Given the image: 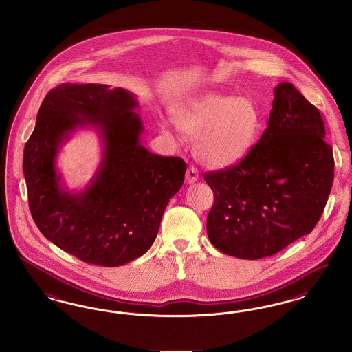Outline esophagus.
<instances>
[{
	"instance_id": "esophagus-1",
	"label": "esophagus",
	"mask_w": 352,
	"mask_h": 352,
	"mask_svg": "<svg viewBox=\"0 0 352 352\" xmlns=\"http://www.w3.org/2000/svg\"><path fill=\"white\" fill-rule=\"evenodd\" d=\"M199 180V170L195 167V166H190L188 170H186V175H185V182L188 184L196 183Z\"/></svg>"
}]
</instances>
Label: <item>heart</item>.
Segmentation results:
<instances>
[{"mask_svg":"<svg viewBox=\"0 0 352 352\" xmlns=\"http://www.w3.org/2000/svg\"><path fill=\"white\" fill-rule=\"evenodd\" d=\"M172 121L184 135L195 139V155L209 168L241 163L259 138L261 116L245 97L206 92L184 100L172 109ZM160 129L170 134L167 123Z\"/></svg>","mask_w":352,"mask_h":352,"instance_id":"obj_1","label":"heart"}]
</instances>
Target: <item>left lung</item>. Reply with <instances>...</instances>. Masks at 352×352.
Segmentation results:
<instances>
[{"mask_svg":"<svg viewBox=\"0 0 352 352\" xmlns=\"http://www.w3.org/2000/svg\"><path fill=\"white\" fill-rule=\"evenodd\" d=\"M259 142L228 169L208 172L214 192L206 231L221 252L239 259L275 255L311 232L334 182L324 123L292 82H280Z\"/></svg>","mask_w":352,"mask_h":352,"instance_id":"left-lung-1","label":"left lung"}]
</instances>
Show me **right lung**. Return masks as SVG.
Returning a JSON list of instances; mask_svg holds the SVG:
<instances>
[{
  "mask_svg": "<svg viewBox=\"0 0 352 352\" xmlns=\"http://www.w3.org/2000/svg\"><path fill=\"white\" fill-rule=\"evenodd\" d=\"M137 96L104 84L64 82L50 91L23 153L31 215L50 242L80 260L118 267L146 254L182 188L186 163L140 143ZM93 126L103 159L87 188L69 192L56 157L77 128Z\"/></svg>",
  "mask_w": 352,
  "mask_h": 352,
  "instance_id": "add662e5",
  "label": "right lung"
}]
</instances>
